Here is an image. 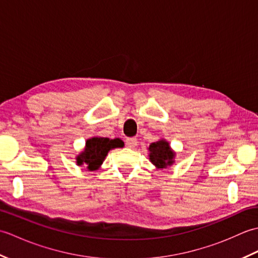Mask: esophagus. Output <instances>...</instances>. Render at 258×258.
<instances>
[{"label":"esophagus","instance_id":"1","mask_svg":"<svg viewBox=\"0 0 258 258\" xmlns=\"http://www.w3.org/2000/svg\"><path fill=\"white\" fill-rule=\"evenodd\" d=\"M126 146L130 147V149H134V147L138 146V139L136 138L126 139Z\"/></svg>","mask_w":258,"mask_h":258}]
</instances>
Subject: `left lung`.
Segmentation results:
<instances>
[{
	"instance_id": "8db88e82",
	"label": "left lung",
	"mask_w": 258,
	"mask_h": 258,
	"mask_svg": "<svg viewBox=\"0 0 258 258\" xmlns=\"http://www.w3.org/2000/svg\"><path fill=\"white\" fill-rule=\"evenodd\" d=\"M150 160L157 168H165L173 164L175 156L166 141H158L152 143L149 147Z\"/></svg>"
}]
</instances>
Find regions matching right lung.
I'll use <instances>...</instances> for the list:
<instances>
[{
  "label": "right lung",
  "instance_id": "add662e5",
  "mask_svg": "<svg viewBox=\"0 0 258 258\" xmlns=\"http://www.w3.org/2000/svg\"><path fill=\"white\" fill-rule=\"evenodd\" d=\"M123 142L116 140H109L107 138H93L86 141L84 152L76 158L78 165H87V169L95 171L101 166L104 158L107 155L109 150L122 147Z\"/></svg>",
  "mask_w": 258,
  "mask_h": 258
}]
</instances>
